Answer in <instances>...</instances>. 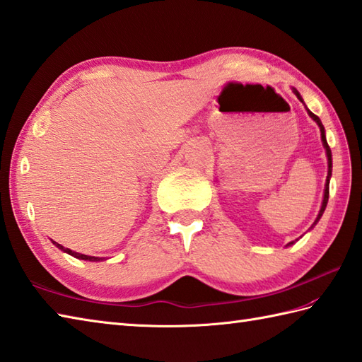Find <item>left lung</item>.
<instances>
[{"mask_svg": "<svg viewBox=\"0 0 362 362\" xmlns=\"http://www.w3.org/2000/svg\"><path fill=\"white\" fill-rule=\"evenodd\" d=\"M292 91H294V95L298 98V101H302V103H303V99H302V96H300L298 91H297L296 88H292ZM306 112H308L310 117H311L314 121L317 122V126H319V129H320V138H322V144H324L325 152H327V160H328V175H327L325 189H324V201H322V206H320V210H319V214H317L316 221H314V224L311 226V228H313L314 226L317 224L319 219L322 218V214H324V211H325V209H327V204H328V194H329V179H332V169H333V158H332V149H329V146H328V143H327V136H325V129H324V124H322V121L319 119V117H316V115H314L313 112H310L308 109H306ZM296 241H297V240H296ZM296 241H291L288 245L294 244Z\"/></svg>", "mask_w": 362, "mask_h": 362, "instance_id": "obj_1", "label": "left lung"}]
</instances>
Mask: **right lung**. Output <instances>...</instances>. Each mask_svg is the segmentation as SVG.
<instances>
[{
    "mask_svg": "<svg viewBox=\"0 0 362 362\" xmlns=\"http://www.w3.org/2000/svg\"><path fill=\"white\" fill-rule=\"evenodd\" d=\"M51 241H52V240H51ZM52 244L56 245V247H59V249L62 250V252L68 253V255H71V257L78 258V259H86V261H103V259H104V258H99V257H90V255H83V253H78V252H73V250H70V249H65L64 245H60L59 243H54V241H52Z\"/></svg>",
    "mask_w": 362,
    "mask_h": 362,
    "instance_id": "1",
    "label": "right lung"
}]
</instances>
